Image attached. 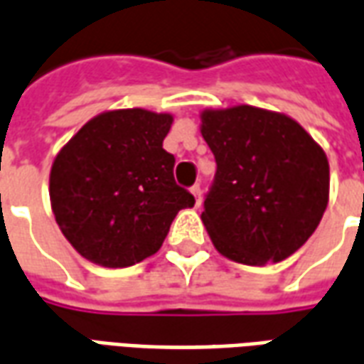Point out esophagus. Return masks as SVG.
Wrapping results in <instances>:
<instances>
[{
    "label": "esophagus",
    "instance_id": "esophagus-1",
    "mask_svg": "<svg viewBox=\"0 0 364 364\" xmlns=\"http://www.w3.org/2000/svg\"><path fill=\"white\" fill-rule=\"evenodd\" d=\"M191 193L195 195L197 205H200V197H203V189H200V185H193V187H191Z\"/></svg>",
    "mask_w": 364,
    "mask_h": 364
}]
</instances>
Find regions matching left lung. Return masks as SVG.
<instances>
[{
  "label": "left lung",
  "mask_w": 364,
  "mask_h": 364,
  "mask_svg": "<svg viewBox=\"0 0 364 364\" xmlns=\"http://www.w3.org/2000/svg\"><path fill=\"white\" fill-rule=\"evenodd\" d=\"M216 159L205 197L214 247L244 265L279 263L318 228L329 195V164L312 136L279 112L240 105L203 112Z\"/></svg>",
  "instance_id": "8db88e82"
}]
</instances>
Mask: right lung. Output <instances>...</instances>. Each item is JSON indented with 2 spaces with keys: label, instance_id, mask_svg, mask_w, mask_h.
Segmentation results:
<instances>
[{
  "label": "right lung",
  "instance_id": "obj_1",
  "mask_svg": "<svg viewBox=\"0 0 364 364\" xmlns=\"http://www.w3.org/2000/svg\"><path fill=\"white\" fill-rule=\"evenodd\" d=\"M171 114L122 109L91 119L50 171V203L62 234L85 259L130 267L158 252L175 214L195 205L175 183L164 150Z\"/></svg>",
  "mask_w": 364,
  "mask_h": 364
}]
</instances>
